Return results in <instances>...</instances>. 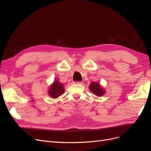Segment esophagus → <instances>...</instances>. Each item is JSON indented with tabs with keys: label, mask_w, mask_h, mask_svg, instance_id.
Returning <instances> with one entry per match:
<instances>
[{
	"label": "esophagus",
	"mask_w": 151,
	"mask_h": 151,
	"mask_svg": "<svg viewBox=\"0 0 151 151\" xmlns=\"http://www.w3.org/2000/svg\"><path fill=\"white\" fill-rule=\"evenodd\" d=\"M73 84H83V83H82V82L74 81V82H73Z\"/></svg>",
	"instance_id": "1"
}]
</instances>
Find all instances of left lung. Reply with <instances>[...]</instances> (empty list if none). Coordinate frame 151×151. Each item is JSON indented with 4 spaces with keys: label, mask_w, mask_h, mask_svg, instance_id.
Returning a JSON list of instances; mask_svg holds the SVG:
<instances>
[{
    "label": "left lung",
    "mask_w": 151,
    "mask_h": 151,
    "mask_svg": "<svg viewBox=\"0 0 151 151\" xmlns=\"http://www.w3.org/2000/svg\"><path fill=\"white\" fill-rule=\"evenodd\" d=\"M89 88L91 92L98 96H103L105 93V91L98 83L93 82L89 85Z\"/></svg>",
    "instance_id": "left-lung-1"
}]
</instances>
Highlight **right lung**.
Listing matches in <instances>:
<instances>
[{
  "label": "right lung",
  "instance_id": "obj_1",
  "mask_svg": "<svg viewBox=\"0 0 151 151\" xmlns=\"http://www.w3.org/2000/svg\"><path fill=\"white\" fill-rule=\"evenodd\" d=\"M64 92L65 89L63 84L58 81H55L48 89V94L53 98H57L60 96Z\"/></svg>",
  "mask_w": 151,
  "mask_h": 151
}]
</instances>
